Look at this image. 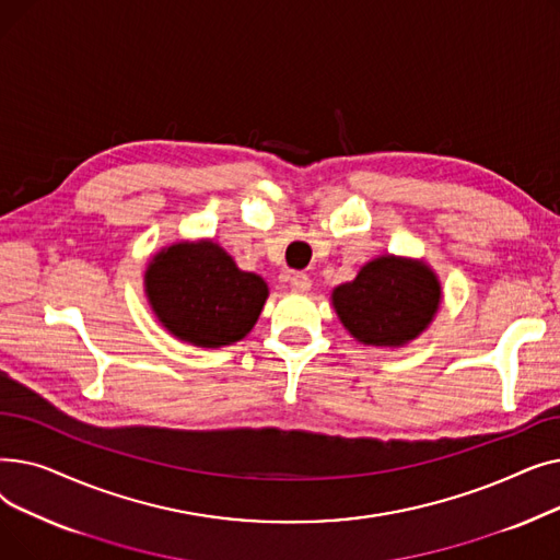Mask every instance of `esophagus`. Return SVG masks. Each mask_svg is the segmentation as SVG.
Masks as SVG:
<instances>
[{
  "label": "esophagus",
  "instance_id": "34e87169",
  "mask_svg": "<svg viewBox=\"0 0 560 560\" xmlns=\"http://www.w3.org/2000/svg\"><path fill=\"white\" fill-rule=\"evenodd\" d=\"M288 281H290V288L295 290V292H306V290L311 288V279H308V275H304V272H292V275L288 277Z\"/></svg>",
  "mask_w": 560,
  "mask_h": 560
}]
</instances>
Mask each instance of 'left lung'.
<instances>
[{
    "label": "left lung",
    "mask_w": 560,
    "mask_h": 560,
    "mask_svg": "<svg viewBox=\"0 0 560 560\" xmlns=\"http://www.w3.org/2000/svg\"><path fill=\"white\" fill-rule=\"evenodd\" d=\"M440 304V283L424 262L384 256L334 290L345 329L374 347H399L420 336Z\"/></svg>",
    "instance_id": "1"
}]
</instances>
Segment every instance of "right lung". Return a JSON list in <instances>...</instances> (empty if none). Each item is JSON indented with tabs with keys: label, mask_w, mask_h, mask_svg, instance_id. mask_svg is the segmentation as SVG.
Here are the masks:
<instances>
[{
	"label": "right lung",
	"mask_w": 560,
	"mask_h": 560,
	"mask_svg": "<svg viewBox=\"0 0 560 560\" xmlns=\"http://www.w3.org/2000/svg\"><path fill=\"white\" fill-rule=\"evenodd\" d=\"M147 298L163 327L199 347H222L245 338L268 300V285L235 268L211 241L172 245L150 262Z\"/></svg>",
	"instance_id": "obj_1"
}]
</instances>
